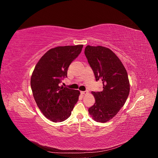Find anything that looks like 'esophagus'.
Wrapping results in <instances>:
<instances>
[{"mask_svg":"<svg viewBox=\"0 0 158 158\" xmlns=\"http://www.w3.org/2000/svg\"><path fill=\"white\" fill-rule=\"evenodd\" d=\"M81 94L82 95H85V94H87L88 93V90H85V91H82V92H80Z\"/></svg>","mask_w":158,"mask_h":158,"instance_id":"esophagus-1","label":"esophagus"}]
</instances>
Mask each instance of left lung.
Wrapping results in <instances>:
<instances>
[{
    "instance_id": "obj_1",
    "label": "left lung",
    "mask_w": 158,
    "mask_h": 158,
    "mask_svg": "<svg viewBox=\"0 0 158 158\" xmlns=\"http://www.w3.org/2000/svg\"><path fill=\"white\" fill-rule=\"evenodd\" d=\"M84 53L95 80L103 82V91L92 92L95 103L88 111L95 121L106 123L116 115L127 101L130 92L127 72L118 56L106 47L88 45Z\"/></svg>"
}]
</instances>
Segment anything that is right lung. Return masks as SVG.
<instances>
[{"instance_id": "add662e5", "label": "right lung", "mask_w": 158, "mask_h": 158, "mask_svg": "<svg viewBox=\"0 0 158 158\" xmlns=\"http://www.w3.org/2000/svg\"><path fill=\"white\" fill-rule=\"evenodd\" d=\"M83 45L56 47L47 51L35 65L31 77L33 98L44 116L52 122L65 121L77 103L80 92L60 86L70 64Z\"/></svg>"}]
</instances>
